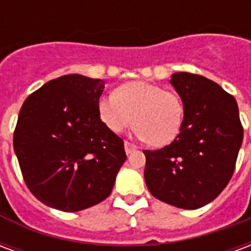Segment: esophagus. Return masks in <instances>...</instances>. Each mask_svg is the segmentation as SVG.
<instances>
[{
	"mask_svg": "<svg viewBox=\"0 0 251 251\" xmlns=\"http://www.w3.org/2000/svg\"><path fill=\"white\" fill-rule=\"evenodd\" d=\"M136 149H137L136 145H133V144H130V142H127V141L125 142V152H126V154H130V153L133 152V151H136Z\"/></svg>",
	"mask_w": 251,
	"mask_h": 251,
	"instance_id": "1",
	"label": "esophagus"
}]
</instances>
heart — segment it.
Wrapping results in <instances>:
<instances>
[{
	"label": "heart",
	"instance_id": "b5f03b06",
	"mask_svg": "<svg viewBox=\"0 0 251 251\" xmlns=\"http://www.w3.org/2000/svg\"><path fill=\"white\" fill-rule=\"evenodd\" d=\"M99 117L113 133H122L134 121V133L152 147L175 141L184 124L179 94L145 80L122 84L98 100Z\"/></svg>",
	"mask_w": 251,
	"mask_h": 251
}]
</instances>
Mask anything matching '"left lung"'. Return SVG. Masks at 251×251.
Listing matches in <instances>:
<instances>
[{"label": "left lung", "instance_id": "obj_1", "mask_svg": "<svg viewBox=\"0 0 251 251\" xmlns=\"http://www.w3.org/2000/svg\"><path fill=\"white\" fill-rule=\"evenodd\" d=\"M169 83L184 103V124L169 145L144 151V177L158 200L196 210L212 201L228 184L243 129L237 100L215 82L176 72Z\"/></svg>", "mask_w": 251, "mask_h": 251}]
</instances>
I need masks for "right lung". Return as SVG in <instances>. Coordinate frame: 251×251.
Returning <instances> with one entry per match:
<instances>
[{"label":"right lung","mask_w":251,"mask_h":251,"mask_svg":"<svg viewBox=\"0 0 251 251\" xmlns=\"http://www.w3.org/2000/svg\"><path fill=\"white\" fill-rule=\"evenodd\" d=\"M104 80L77 74L25 99L13 147L25 184L48 207L76 212L104 200L125 163L124 141L98 111Z\"/></svg>","instance_id":"obj_1"}]
</instances>
